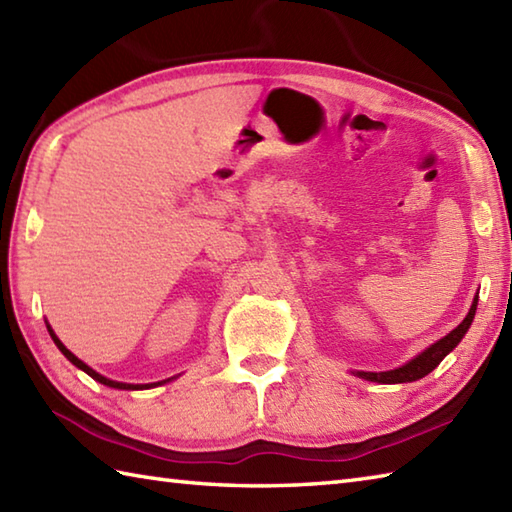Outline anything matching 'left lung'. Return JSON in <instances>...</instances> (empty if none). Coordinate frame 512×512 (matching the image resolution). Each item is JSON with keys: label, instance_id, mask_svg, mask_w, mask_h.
I'll use <instances>...</instances> for the list:
<instances>
[{"label": "left lung", "instance_id": "left-lung-1", "mask_svg": "<svg viewBox=\"0 0 512 512\" xmlns=\"http://www.w3.org/2000/svg\"><path fill=\"white\" fill-rule=\"evenodd\" d=\"M475 310H477V297L473 299V306L466 314V319L455 328L451 334L444 336L438 343H433L431 347H427L422 354H418L413 361H409L407 365H402L398 369H391V372H358V376L365 378V380H372V383H385V385H394V383H411V380H418L424 378L429 372H433L440 363L442 358L447 356L455 345L462 341V336L469 330V325L473 323L475 317Z\"/></svg>", "mask_w": 512, "mask_h": 512}]
</instances>
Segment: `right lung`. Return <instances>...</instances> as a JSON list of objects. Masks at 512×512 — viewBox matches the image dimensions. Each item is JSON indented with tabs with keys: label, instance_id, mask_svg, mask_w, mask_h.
<instances>
[{
	"label": "right lung",
	"instance_id": "1",
	"mask_svg": "<svg viewBox=\"0 0 512 512\" xmlns=\"http://www.w3.org/2000/svg\"><path fill=\"white\" fill-rule=\"evenodd\" d=\"M48 332H50V336H52V341L54 343H57V347H59V350L63 352V356L65 358H68V361L72 363V365H76V367H79V369H83V372L85 374H90L94 380H99V383H103V385H107V387H114V389H149V387H154V385H160V383H154V385H127V383H116V380H110V378H105V376H101L99 372H94V369L92 367H88V365H85L83 361H79V358H76L70 350H68V347H65L59 339H57V336H54V332L48 328ZM162 383H167V380H162Z\"/></svg>",
	"mask_w": 512,
	"mask_h": 512
}]
</instances>
